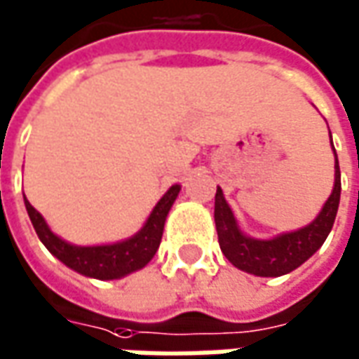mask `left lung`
Listing matches in <instances>:
<instances>
[{"label":"left lung","mask_w":359,"mask_h":359,"mask_svg":"<svg viewBox=\"0 0 359 359\" xmlns=\"http://www.w3.org/2000/svg\"><path fill=\"white\" fill-rule=\"evenodd\" d=\"M334 169L336 170H334L332 194L324 202L318 216L301 230L281 233L271 240H255V238L245 236L240 230L238 222L233 218V212L218 187L216 202H214V222H216V231H218V243L226 259L233 267L251 275H257V277H281L306 262L328 238L336 220V212L340 204V190H342L338 157H336Z\"/></svg>","instance_id":"1"}]
</instances>
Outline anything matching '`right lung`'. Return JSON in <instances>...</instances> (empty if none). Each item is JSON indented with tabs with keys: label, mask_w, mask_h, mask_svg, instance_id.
Instances as JSON below:
<instances>
[{
	"label": "right lung",
	"mask_w": 359,
	"mask_h": 359,
	"mask_svg": "<svg viewBox=\"0 0 359 359\" xmlns=\"http://www.w3.org/2000/svg\"><path fill=\"white\" fill-rule=\"evenodd\" d=\"M179 192L180 184H172L165 192V196L157 202V206L149 214L145 226L135 236L118 243H108V245H74V243L60 240L57 233L50 231L45 218L31 206V202L25 196L23 198H25V208L31 224L35 228L39 240L45 243L46 250L80 275L94 277L100 281H109V279H121L129 273L143 269L153 259V255L159 250L167 214L172 202L179 196Z\"/></svg>",
	"instance_id": "obj_1"
}]
</instances>
